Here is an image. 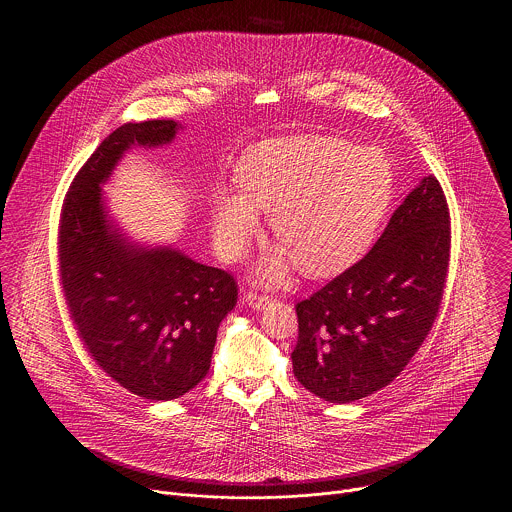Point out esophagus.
<instances>
[{
  "mask_svg": "<svg viewBox=\"0 0 512 512\" xmlns=\"http://www.w3.org/2000/svg\"><path fill=\"white\" fill-rule=\"evenodd\" d=\"M245 303H247L251 309L263 311L268 303H270V295H267V293L247 292L245 293Z\"/></svg>",
  "mask_w": 512,
  "mask_h": 512,
  "instance_id": "esophagus-1",
  "label": "esophagus"
}]
</instances>
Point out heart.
I'll list each match as a JSON object with an SVG mask.
<instances>
[{
	"mask_svg": "<svg viewBox=\"0 0 512 512\" xmlns=\"http://www.w3.org/2000/svg\"><path fill=\"white\" fill-rule=\"evenodd\" d=\"M240 192L211 195V228L220 257L240 259L261 232L259 211L284 247L263 263L282 280L288 253L301 272L324 276L353 263L390 211L395 178L376 147L330 136H295L251 147L236 171Z\"/></svg>",
	"mask_w": 512,
	"mask_h": 512,
	"instance_id": "b5f03b06",
	"label": "heart"
}]
</instances>
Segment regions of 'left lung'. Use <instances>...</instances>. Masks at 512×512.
I'll return each mask as SVG.
<instances>
[{"label": "left lung", "instance_id": "8db88e82", "mask_svg": "<svg viewBox=\"0 0 512 512\" xmlns=\"http://www.w3.org/2000/svg\"><path fill=\"white\" fill-rule=\"evenodd\" d=\"M449 247L447 201L430 174L359 263L295 305L297 382L324 401L351 403L395 380L438 317Z\"/></svg>", "mask_w": 512, "mask_h": 512}]
</instances>
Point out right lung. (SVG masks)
<instances>
[{
    "mask_svg": "<svg viewBox=\"0 0 512 512\" xmlns=\"http://www.w3.org/2000/svg\"><path fill=\"white\" fill-rule=\"evenodd\" d=\"M174 121L126 122L84 163L59 224V272L78 336L103 372L144 399L171 401L209 372L220 322L238 301L234 278L172 245L132 242L101 186L134 146L171 144Z\"/></svg>",
    "mask_w": 512,
    "mask_h": 512,
    "instance_id": "1",
    "label": "right lung"
}]
</instances>
